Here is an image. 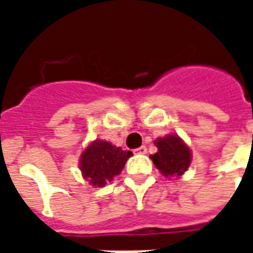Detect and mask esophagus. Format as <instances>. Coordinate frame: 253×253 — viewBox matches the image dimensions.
Here are the masks:
<instances>
[{"label":"esophagus","instance_id":"esophagus-1","mask_svg":"<svg viewBox=\"0 0 253 253\" xmlns=\"http://www.w3.org/2000/svg\"><path fill=\"white\" fill-rule=\"evenodd\" d=\"M137 154H146V152H148V149H146V146H139L138 149H135L134 150Z\"/></svg>","mask_w":253,"mask_h":253}]
</instances>
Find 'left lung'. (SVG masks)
I'll use <instances>...</instances> for the list:
<instances>
[{"instance_id":"left-lung-1","label":"left lung","mask_w":253,"mask_h":253,"mask_svg":"<svg viewBox=\"0 0 253 253\" xmlns=\"http://www.w3.org/2000/svg\"><path fill=\"white\" fill-rule=\"evenodd\" d=\"M159 152L152 156L154 165L165 176L183 175L191 163V152L184 142L176 135L159 138L156 141Z\"/></svg>"}]
</instances>
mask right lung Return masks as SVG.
Returning <instances> with one entry per match:
<instances>
[{"mask_svg": "<svg viewBox=\"0 0 253 253\" xmlns=\"http://www.w3.org/2000/svg\"><path fill=\"white\" fill-rule=\"evenodd\" d=\"M132 156L130 150H122L110 142L96 139L84 150L80 161V168L84 177L94 187H104L119 175Z\"/></svg>", "mask_w": 253, "mask_h": 253, "instance_id": "right-lung-1", "label": "right lung"}]
</instances>
